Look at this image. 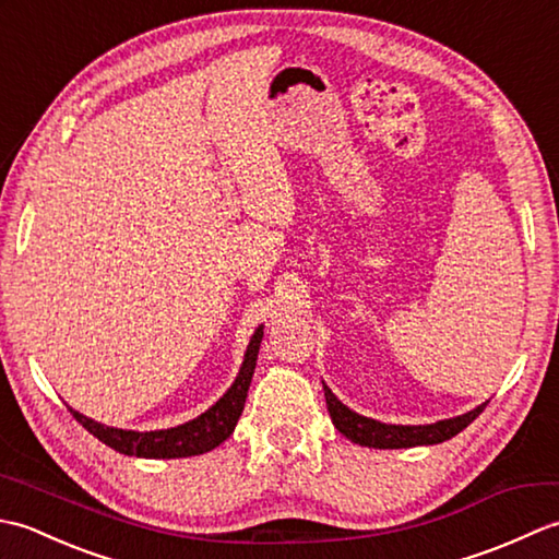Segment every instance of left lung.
<instances>
[{
  "label": "left lung",
  "mask_w": 559,
  "mask_h": 559,
  "mask_svg": "<svg viewBox=\"0 0 559 559\" xmlns=\"http://www.w3.org/2000/svg\"><path fill=\"white\" fill-rule=\"evenodd\" d=\"M324 384V382H322ZM324 396H326V408L331 420H334L336 430L350 439V442L370 449H408V447H427V444H439L447 442V439L456 437L461 430L478 418V415L488 406V401L480 403L468 413L456 415V418L437 420L430 425H389L379 423L374 418H365V415L350 411L346 403H341L334 391L324 384Z\"/></svg>",
  "instance_id": "obj_1"
}]
</instances>
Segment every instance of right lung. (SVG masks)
<instances>
[{"mask_svg": "<svg viewBox=\"0 0 559 559\" xmlns=\"http://www.w3.org/2000/svg\"><path fill=\"white\" fill-rule=\"evenodd\" d=\"M261 338H264V324L257 326L252 338H249L240 372H237L230 389L225 391V394L216 403H213L209 411L197 415V418L189 423L168 427V430L139 432V430H120V427H108L98 420L86 418V415L74 411V408H69V411L93 437H98L103 444H108L110 449L120 451V454H124V456L185 459V456L206 454V451L223 444L225 439L233 435L237 420H240L247 391H249V384H252Z\"/></svg>", "mask_w": 559, "mask_h": 559, "instance_id": "right-lung-1", "label": "right lung"}]
</instances>
